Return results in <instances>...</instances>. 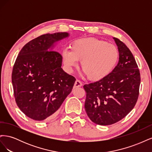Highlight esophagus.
I'll return each mask as SVG.
<instances>
[{
    "label": "esophagus",
    "mask_w": 152,
    "mask_h": 152,
    "mask_svg": "<svg viewBox=\"0 0 152 152\" xmlns=\"http://www.w3.org/2000/svg\"><path fill=\"white\" fill-rule=\"evenodd\" d=\"M82 86V83L80 80H77L75 81V84H74V87H81Z\"/></svg>",
    "instance_id": "34e87169"
}]
</instances>
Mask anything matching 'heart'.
Here are the masks:
<instances>
[{
	"mask_svg": "<svg viewBox=\"0 0 152 152\" xmlns=\"http://www.w3.org/2000/svg\"><path fill=\"white\" fill-rule=\"evenodd\" d=\"M119 52L115 45L95 38L75 40L71 50L63 53V60L67 70L71 72L80 61V68L92 80H100L107 77L115 68Z\"/></svg>",
	"mask_w": 152,
	"mask_h": 152,
	"instance_id": "b5f03b06",
	"label": "heart"
}]
</instances>
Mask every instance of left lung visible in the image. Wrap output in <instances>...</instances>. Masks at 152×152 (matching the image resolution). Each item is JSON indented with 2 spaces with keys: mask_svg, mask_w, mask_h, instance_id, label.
Listing matches in <instances>:
<instances>
[{
  "mask_svg": "<svg viewBox=\"0 0 152 152\" xmlns=\"http://www.w3.org/2000/svg\"><path fill=\"white\" fill-rule=\"evenodd\" d=\"M118 46L117 65L103 79L85 84V110L91 120L108 126L122 120L134 107L139 96L140 73L132 53L121 40Z\"/></svg>",
  "mask_w": 152,
  "mask_h": 152,
  "instance_id": "left-lung-1",
  "label": "left lung"
}]
</instances>
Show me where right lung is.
<instances>
[{"mask_svg": "<svg viewBox=\"0 0 152 152\" xmlns=\"http://www.w3.org/2000/svg\"><path fill=\"white\" fill-rule=\"evenodd\" d=\"M68 35L66 32L40 35L25 44L16 59L12 72L15 101L33 120L53 117L73 89L75 78L63 70L62 56L52 50L55 42Z\"/></svg>", "mask_w": 152, "mask_h": 152, "instance_id": "add662e5", "label": "right lung"}]
</instances>
